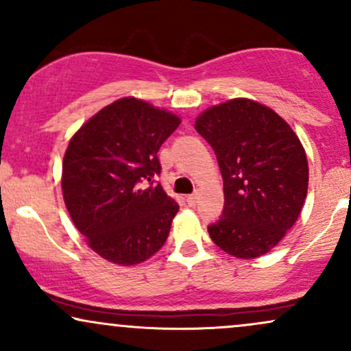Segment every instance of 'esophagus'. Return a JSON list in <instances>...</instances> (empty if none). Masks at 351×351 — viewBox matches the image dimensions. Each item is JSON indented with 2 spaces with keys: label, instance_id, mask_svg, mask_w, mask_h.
Masks as SVG:
<instances>
[{
  "label": "esophagus",
  "instance_id": "34e87169",
  "mask_svg": "<svg viewBox=\"0 0 351 351\" xmlns=\"http://www.w3.org/2000/svg\"><path fill=\"white\" fill-rule=\"evenodd\" d=\"M186 203H188V206L195 208L196 203H198V195H188L186 196Z\"/></svg>",
  "mask_w": 351,
  "mask_h": 351
}]
</instances>
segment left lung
<instances>
[{"mask_svg": "<svg viewBox=\"0 0 351 351\" xmlns=\"http://www.w3.org/2000/svg\"><path fill=\"white\" fill-rule=\"evenodd\" d=\"M224 181V209L208 226L217 247L256 259L295 224L308 188V163L291 125L251 99L209 107L195 122Z\"/></svg>", "mask_w": 351, "mask_h": 351, "instance_id": "obj_1", "label": "left lung"}]
</instances>
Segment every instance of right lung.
<instances>
[{"label":"right lung","mask_w":351,"mask_h":351,"mask_svg":"<svg viewBox=\"0 0 351 351\" xmlns=\"http://www.w3.org/2000/svg\"><path fill=\"white\" fill-rule=\"evenodd\" d=\"M181 119L135 97L104 107L72 135L62 195L88 247L112 264L150 259L170 234L178 203L153 183L160 147Z\"/></svg>","instance_id":"1"}]
</instances>
